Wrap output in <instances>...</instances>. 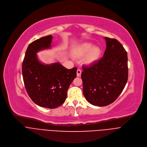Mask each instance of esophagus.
Returning <instances> with one entry per match:
<instances>
[{"label":"esophagus","instance_id":"34e87169","mask_svg":"<svg viewBox=\"0 0 147 147\" xmlns=\"http://www.w3.org/2000/svg\"><path fill=\"white\" fill-rule=\"evenodd\" d=\"M81 73H82V71H81L80 69H78V70H77V76H78V77L80 76Z\"/></svg>","mask_w":147,"mask_h":147}]
</instances>
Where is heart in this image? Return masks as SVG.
Listing matches in <instances>:
<instances>
[{
    "label": "heart",
    "instance_id": "b5f03b06",
    "mask_svg": "<svg viewBox=\"0 0 147 147\" xmlns=\"http://www.w3.org/2000/svg\"><path fill=\"white\" fill-rule=\"evenodd\" d=\"M86 54L87 55L84 59V63L86 64L93 63L99 58L101 49L98 46H94L91 43H84L74 52V55L76 57H82Z\"/></svg>",
    "mask_w": 147,
    "mask_h": 147
}]
</instances>
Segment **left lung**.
<instances>
[{
	"label": "left lung",
	"mask_w": 147,
	"mask_h": 147,
	"mask_svg": "<svg viewBox=\"0 0 147 147\" xmlns=\"http://www.w3.org/2000/svg\"><path fill=\"white\" fill-rule=\"evenodd\" d=\"M103 57L90 67H82L83 92L87 101L95 106L113 103L124 89L128 79L127 54L115 38L105 37Z\"/></svg>",
	"instance_id": "1"
}]
</instances>
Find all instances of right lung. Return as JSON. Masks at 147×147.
I'll return each instance as SVG.
<instances>
[{"mask_svg": "<svg viewBox=\"0 0 147 147\" xmlns=\"http://www.w3.org/2000/svg\"><path fill=\"white\" fill-rule=\"evenodd\" d=\"M52 36L42 37L31 43L26 52L22 73L26 89L32 101L48 109H55L67 98L68 89L76 78V67L67 69L59 63L44 64L37 52L51 48Z\"/></svg>", "mask_w": 147, "mask_h": 147, "instance_id": "add662e5", "label": "right lung"}]
</instances>
